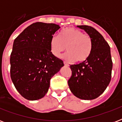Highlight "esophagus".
<instances>
[{
	"mask_svg": "<svg viewBox=\"0 0 122 122\" xmlns=\"http://www.w3.org/2000/svg\"><path fill=\"white\" fill-rule=\"evenodd\" d=\"M64 64H65V66H70V65H69L66 62V61H64Z\"/></svg>",
	"mask_w": 122,
	"mask_h": 122,
	"instance_id": "obj_1",
	"label": "esophagus"
}]
</instances>
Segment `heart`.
Segmentation results:
<instances>
[{"mask_svg": "<svg viewBox=\"0 0 122 122\" xmlns=\"http://www.w3.org/2000/svg\"><path fill=\"white\" fill-rule=\"evenodd\" d=\"M67 53L63 56L67 61L82 63L91 56L93 48L91 36L74 27H68L54 35L50 41V50L52 55L59 57L66 49Z\"/></svg>", "mask_w": 122, "mask_h": 122, "instance_id": "1", "label": "heart"}]
</instances>
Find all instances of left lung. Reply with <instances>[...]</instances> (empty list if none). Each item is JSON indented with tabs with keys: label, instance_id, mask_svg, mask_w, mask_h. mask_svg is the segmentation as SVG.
Masks as SVG:
<instances>
[{
	"label": "left lung",
	"instance_id": "left-lung-1",
	"mask_svg": "<svg viewBox=\"0 0 122 122\" xmlns=\"http://www.w3.org/2000/svg\"><path fill=\"white\" fill-rule=\"evenodd\" d=\"M92 39V51L84 62L70 65L71 76L68 81L71 92L84 100L98 97L109 85L113 68L110 47L100 33L91 26L80 25Z\"/></svg>",
	"mask_w": 122,
	"mask_h": 122
}]
</instances>
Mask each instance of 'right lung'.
<instances>
[{"mask_svg":"<svg viewBox=\"0 0 122 122\" xmlns=\"http://www.w3.org/2000/svg\"><path fill=\"white\" fill-rule=\"evenodd\" d=\"M60 26L37 22L24 30L13 43L10 54V78L18 92L28 100L42 98L51 78L64 66L52 55L50 41Z\"/></svg>","mask_w":122,"mask_h":122,"instance_id":"add662e5","label":"right lung"}]
</instances>
